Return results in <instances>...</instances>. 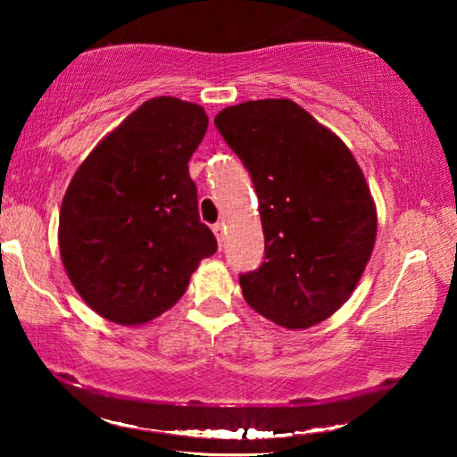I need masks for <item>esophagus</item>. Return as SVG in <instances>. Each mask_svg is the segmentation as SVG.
Masks as SVG:
<instances>
[{
	"instance_id": "esophagus-1",
	"label": "esophagus",
	"mask_w": 457,
	"mask_h": 457,
	"mask_svg": "<svg viewBox=\"0 0 457 457\" xmlns=\"http://www.w3.org/2000/svg\"><path fill=\"white\" fill-rule=\"evenodd\" d=\"M212 230H214V235H216V239H218V245L222 247V243H224V230H227V227H224V222H216L214 227H212Z\"/></svg>"
}]
</instances>
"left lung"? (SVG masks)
<instances>
[{"instance_id":"8db88e82","label":"left lung","mask_w":457,"mask_h":457,"mask_svg":"<svg viewBox=\"0 0 457 457\" xmlns=\"http://www.w3.org/2000/svg\"><path fill=\"white\" fill-rule=\"evenodd\" d=\"M252 174L264 262L241 274L243 297L278 327L310 328L352 295L377 241L364 172L333 130L291 99L228 105L214 118Z\"/></svg>"}]
</instances>
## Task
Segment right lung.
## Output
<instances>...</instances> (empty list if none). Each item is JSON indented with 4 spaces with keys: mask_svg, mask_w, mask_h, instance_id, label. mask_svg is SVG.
<instances>
[{
    "mask_svg": "<svg viewBox=\"0 0 457 457\" xmlns=\"http://www.w3.org/2000/svg\"><path fill=\"white\" fill-rule=\"evenodd\" d=\"M205 130L202 105L147 99L74 172L60 208V258L83 302L105 320L152 322L216 252L189 177Z\"/></svg>",
    "mask_w": 457,
    "mask_h": 457,
    "instance_id": "1",
    "label": "right lung"
}]
</instances>
